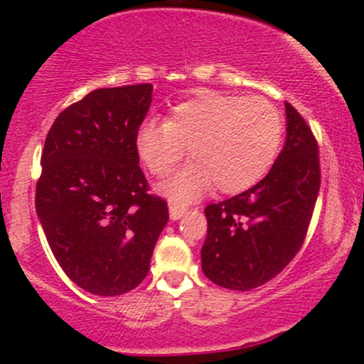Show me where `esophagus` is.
Masks as SVG:
<instances>
[{
    "instance_id": "esophagus-1",
    "label": "esophagus",
    "mask_w": 364,
    "mask_h": 364,
    "mask_svg": "<svg viewBox=\"0 0 364 364\" xmlns=\"http://www.w3.org/2000/svg\"><path fill=\"white\" fill-rule=\"evenodd\" d=\"M185 208L183 207H176V205H171L169 207V217H171V220H179L181 219L183 215H185Z\"/></svg>"
}]
</instances>
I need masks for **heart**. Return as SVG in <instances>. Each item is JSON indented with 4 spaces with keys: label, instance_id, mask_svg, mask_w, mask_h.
<instances>
[{
    "label": "heart",
    "instance_id": "b5f03b06",
    "mask_svg": "<svg viewBox=\"0 0 364 364\" xmlns=\"http://www.w3.org/2000/svg\"><path fill=\"white\" fill-rule=\"evenodd\" d=\"M284 133L281 111L265 97L200 92L173 107L164 123L139 128L135 149L154 176H166L185 157L191 164L159 185V193L188 205L212 186L243 193L272 168Z\"/></svg>",
    "mask_w": 364,
    "mask_h": 364
}]
</instances>
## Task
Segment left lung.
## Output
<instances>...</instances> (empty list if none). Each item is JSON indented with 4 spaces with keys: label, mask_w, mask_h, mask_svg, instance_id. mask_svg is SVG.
<instances>
[{
    "label": "left lung",
    "mask_w": 364,
    "mask_h": 364,
    "mask_svg": "<svg viewBox=\"0 0 364 364\" xmlns=\"http://www.w3.org/2000/svg\"><path fill=\"white\" fill-rule=\"evenodd\" d=\"M318 190V145L306 121L286 102V144L269 174L205 208L207 279L225 289L252 291L281 274L301 248Z\"/></svg>",
    "instance_id": "left-lung-1"
}]
</instances>
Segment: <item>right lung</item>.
I'll list each match as a JSON object with an SVG mask.
<instances>
[{
  "mask_svg": "<svg viewBox=\"0 0 364 364\" xmlns=\"http://www.w3.org/2000/svg\"><path fill=\"white\" fill-rule=\"evenodd\" d=\"M154 87L97 89L58 116L46 136L36 212L65 274L95 296L135 289L168 224L147 193L135 136Z\"/></svg>",
  "mask_w": 364,
  "mask_h": 364,
  "instance_id": "obj_1",
  "label": "right lung"
}]
</instances>
